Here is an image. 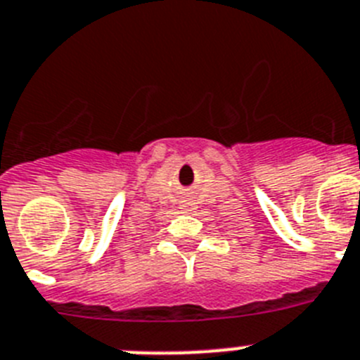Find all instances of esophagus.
<instances>
[{
    "mask_svg": "<svg viewBox=\"0 0 360 360\" xmlns=\"http://www.w3.org/2000/svg\"><path fill=\"white\" fill-rule=\"evenodd\" d=\"M181 206H183V212H186V214H190V212L195 210V206H193V201H184Z\"/></svg>",
    "mask_w": 360,
    "mask_h": 360,
    "instance_id": "esophagus-1",
    "label": "esophagus"
}]
</instances>
